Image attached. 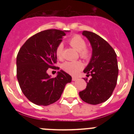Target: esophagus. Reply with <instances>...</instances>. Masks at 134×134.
I'll return each mask as SVG.
<instances>
[{
  "label": "esophagus",
  "instance_id": "esophagus-1",
  "mask_svg": "<svg viewBox=\"0 0 134 134\" xmlns=\"http://www.w3.org/2000/svg\"><path fill=\"white\" fill-rule=\"evenodd\" d=\"M72 81H76V80H78V78L76 77V76H72Z\"/></svg>",
  "mask_w": 134,
  "mask_h": 134
}]
</instances>
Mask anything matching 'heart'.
Instances as JSON below:
<instances>
[{
  "instance_id": "heart-1",
  "label": "heart",
  "mask_w": 134,
  "mask_h": 134,
  "mask_svg": "<svg viewBox=\"0 0 134 134\" xmlns=\"http://www.w3.org/2000/svg\"><path fill=\"white\" fill-rule=\"evenodd\" d=\"M70 45L79 52V56L84 60H88L91 56V50L86 48V42L80 35H75L68 41ZM63 54V45H58L55 49V54L58 58L61 59ZM83 67L82 64L79 61L65 62L62 64V68L66 72L71 74H75Z\"/></svg>"
}]
</instances>
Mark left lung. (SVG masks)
<instances>
[{"instance_id":"left-lung-1","label":"left lung","mask_w":134,"mask_h":134,"mask_svg":"<svg viewBox=\"0 0 134 134\" xmlns=\"http://www.w3.org/2000/svg\"><path fill=\"white\" fill-rule=\"evenodd\" d=\"M82 34L87 37L93 48L89 64L84 70L87 77L85 90L79 96L85 102L97 105L105 102L110 97L115 88L118 76L117 54L107 41L97 34L83 31Z\"/></svg>"}]
</instances>
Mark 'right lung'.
Here are the masks:
<instances>
[{
    "instance_id": "obj_1",
    "label": "right lung",
    "mask_w": 134,
    "mask_h": 134,
    "mask_svg": "<svg viewBox=\"0 0 134 134\" xmlns=\"http://www.w3.org/2000/svg\"><path fill=\"white\" fill-rule=\"evenodd\" d=\"M66 31L48 29L29 37L16 56V77L21 91L31 102L47 106L62 95L72 77L60 70L55 78L48 74V68L58 70L55 49Z\"/></svg>"
}]
</instances>
